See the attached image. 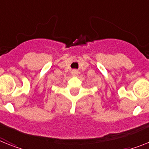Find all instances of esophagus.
Returning a JSON list of instances; mask_svg holds the SVG:
<instances>
[{"instance_id": "1", "label": "esophagus", "mask_w": 149, "mask_h": 149, "mask_svg": "<svg viewBox=\"0 0 149 149\" xmlns=\"http://www.w3.org/2000/svg\"><path fill=\"white\" fill-rule=\"evenodd\" d=\"M78 70H73L71 71V74H72V77H77V76H78Z\"/></svg>"}]
</instances>
